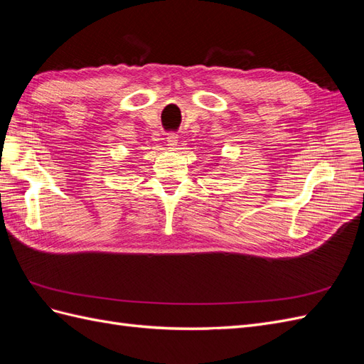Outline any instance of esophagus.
<instances>
[{
    "mask_svg": "<svg viewBox=\"0 0 364 364\" xmlns=\"http://www.w3.org/2000/svg\"><path fill=\"white\" fill-rule=\"evenodd\" d=\"M178 138L179 136L176 135V134H168L167 138H165V141H167V146H168L170 150H174L176 146H178Z\"/></svg>",
    "mask_w": 364,
    "mask_h": 364,
    "instance_id": "34e87169",
    "label": "esophagus"
}]
</instances>
